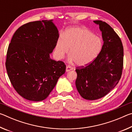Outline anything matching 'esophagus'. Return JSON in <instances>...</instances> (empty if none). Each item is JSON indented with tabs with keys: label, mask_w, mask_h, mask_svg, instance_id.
Instances as JSON below:
<instances>
[{
	"label": "esophagus",
	"mask_w": 132,
	"mask_h": 132,
	"mask_svg": "<svg viewBox=\"0 0 132 132\" xmlns=\"http://www.w3.org/2000/svg\"><path fill=\"white\" fill-rule=\"evenodd\" d=\"M71 70H73V68H71V67L70 66H66V71L68 72V71H70Z\"/></svg>",
	"instance_id": "esophagus-1"
}]
</instances>
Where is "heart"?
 I'll return each instance as SVG.
<instances>
[{"mask_svg":"<svg viewBox=\"0 0 132 132\" xmlns=\"http://www.w3.org/2000/svg\"><path fill=\"white\" fill-rule=\"evenodd\" d=\"M102 48V41L87 29L82 27L68 28L57 39L55 52L58 59L63 58L70 48V59L79 66L92 62Z\"/></svg>","mask_w":132,"mask_h":132,"instance_id":"1","label":"heart"}]
</instances>
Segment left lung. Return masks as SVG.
<instances>
[{"instance_id":"obj_1","label":"left lung","mask_w":132,"mask_h":132,"mask_svg":"<svg viewBox=\"0 0 132 132\" xmlns=\"http://www.w3.org/2000/svg\"><path fill=\"white\" fill-rule=\"evenodd\" d=\"M98 24L104 41L98 56L87 64L77 67L76 86L86 100H95L104 97L117 86L121 78L123 66V47L118 35L104 21Z\"/></svg>"}]
</instances>
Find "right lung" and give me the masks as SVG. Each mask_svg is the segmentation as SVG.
<instances>
[{
    "label": "right lung",
    "mask_w": 132,
    "mask_h": 132,
    "mask_svg": "<svg viewBox=\"0 0 132 132\" xmlns=\"http://www.w3.org/2000/svg\"><path fill=\"white\" fill-rule=\"evenodd\" d=\"M58 38L52 20L30 22L13 35L7 52L6 70L15 90L25 99H46L65 73L64 62L50 56Z\"/></svg>",
    "instance_id": "obj_1"
}]
</instances>
